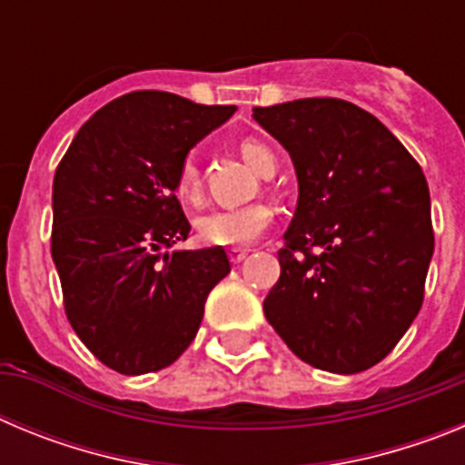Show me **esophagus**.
I'll return each mask as SVG.
<instances>
[{
    "mask_svg": "<svg viewBox=\"0 0 465 465\" xmlns=\"http://www.w3.org/2000/svg\"><path fill=\"white\" fill-rule=\"evenodd\" d=\"M246 256H249V249H230V261L235 265H240Z\"/></svg>",
    "mask_w": 465,
    "mask_h": 465,
    "instance_id": "esophagus-1",
    "label": "esophagus"
}]
</instances>
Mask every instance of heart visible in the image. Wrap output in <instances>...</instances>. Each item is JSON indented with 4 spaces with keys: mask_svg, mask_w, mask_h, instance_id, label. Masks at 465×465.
<instances>
[{
    "mask_svg": "<svg viewBox=\"0 0 465 465\" xmlns=\"http://www.w3.org/2000/svg\"><path fill=\"white\" fill-rule=\"evenodd\" d=\"M242 155L258 174L268 170L270 165H277L272 149L256 139H246L240 146ZM174 191L179 200L188 204H197L203 197V186H200V172H197L195 160L186 158L179 165L174 179ZM274 212L265 203H252L244 207L232 209H213V212L203 213L195 221V232L204 244L212 246H246L265 232L272 225Z\"/></svg>",
    "mask_w": 465,
    "mask_h": 465,
    "instance_id": "1",
    "label": "heart"
}]
</instances>
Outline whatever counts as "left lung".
Wrapping results in <instances>:
<instances>
[{"label": "left lung", "instance_id": "1", "mask_svg": "<svg viewBox=\"0 0 465 465\" xmlns=\"http://www.w3.org/2000/svg\"><path fill=\"white\" fill-rule=\"evenodd\" d=\"M293 160L298 207L262 310L300 361L354 375L380 363L424 302L430 195L410 151L335 97L256 106Z\"/></svg>", "mask_w": 465, "mask_h": 465}]
</instances>
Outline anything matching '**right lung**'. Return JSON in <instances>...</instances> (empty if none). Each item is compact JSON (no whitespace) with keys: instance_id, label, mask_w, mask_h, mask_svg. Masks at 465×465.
Listing matches in <instances>:
<instances>
[{"instance_id":"1","label":"right lung","mask_w":465,"mask_h":465,"mask_svg":"<svg viewBox=\"0 0 465 465\" xmlns=\"http://www.w3.org/2000/svg\"><path fill=\"white\" fill-rule=\"evenodd\" d=\"M237 106L137 90L84 123L53 179L51 253L74 332L106 368L143 375L174 363L230 272L221 246L165 249L191 223L174 195L188 151Z\"/></svg>"}]
</instances>
